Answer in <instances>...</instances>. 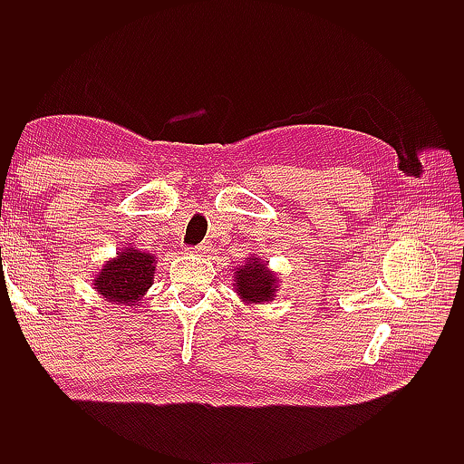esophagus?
Segmentation results:
<instances>
[{"label": "esophagus", "instance_id": "obj_1", "mask_svg": "<svg viewBox=\"0 0 464 464\" xmlns=\"http://www.w3.org/2000/svg\"><path fill=\"white\" fill-rule=\"evenodd\" d=\"M189 254H195V256H201L205 254V251H208V246L207 244H201V246H195V247H188Z\"/></svg>", "mask_w": 464, "mask_h": 464}]
</instances>
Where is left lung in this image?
Wrapping results in <instances>:
<instances>
[{"label": "left lung", "instance_id": "1", "mask_svg": "<svg viewBox=\"0 0 464 464\" xmlns=\"http://www.w3.org/2000/svg\"><path fill=\"white\" fill-rule=\"evenodd\" d=\"M234 290L244 304L273 302L278 290V276L261 257H247L234 273Z\"/></svg>", "mask_w": 464, "mask_h": 464}]
</instances>
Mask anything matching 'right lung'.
Segmentation results:
<instances>
[{
	"mask_svg": "<svg viewBox=\"0 0 464 464\" xmlns=\"http://www.w3.org/2000/svg\"><path fill=\"white\" fill-rule=\"evenodd\" d=\"M152 254L135 249L133 246L121 247L114 259L102 265V269L94 275L92 286L106 302L118 305H139L145 298L147 290L154 278Z\"/></svg>",
	"mask_w": 464,
	"mask_h": 464,
	"instance_id": "1",
	"label": "right lung"
}]
</instances>
